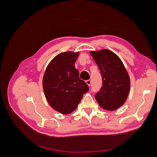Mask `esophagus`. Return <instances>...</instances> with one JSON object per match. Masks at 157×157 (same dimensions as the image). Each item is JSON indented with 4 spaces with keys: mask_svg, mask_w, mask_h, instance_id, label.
Instances as JSON below:
<instances>
[{
    "mask_svg": "<svg viewBox=\"0 0 157 157\" xmlns=\"http://www.w3.org/2000/svg\"><path fill=\"white\" fill-rule=\"evenodd\" d=\"M86 83L88 84V86H91V84H92L91 80H86Z\"/></svg>",
    "mask_w": 157,
    "mask_h": 157,
    "instance_id": "34e87169",
    "label": "esophagus"
}]
</instances>
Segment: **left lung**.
I'll use <instances>...</instances> for the list:
<instances>
[{"instance_id":"8db88e82","label":"left lung","mask_w":157,"mask_h":157,"mask_svg":"<svg viewBox=\"0 0 157 157\" xmlns=\"http://www.w3.org/2000/svg\"><path fill=\"white\" fill-rule=\"evenodd\" d=\"M99 67L103 80L96 99L102 109L115 111L124 105L130 88V79L122 61L111 50L90 51Z\"/></svg>"}]
</instances>
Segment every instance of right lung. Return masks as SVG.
Here are the masks:
<instances>
[{
  "label": "right lung",
  "instance_id": "add662e5",
  "mask_svg": "<svg viewBox=\"0 0 157 157\" xmlns=\"http://www.w3.org/2000/svg\"><path fill=\"white\" fill-rule=\"evenodd\" d=\"M78 56V52L70 51L57 55L47 66L42 79L47 101L55 111L64 115L75 111L89 90L75 67Z\"/></svg>",
  "mask_w": 157,
  "mask_h": 157
}]
</instances>
